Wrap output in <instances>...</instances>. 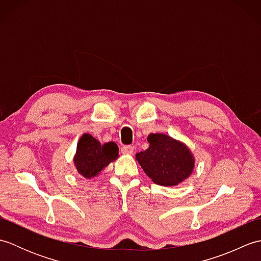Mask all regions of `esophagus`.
I'll return each mask as SVG.
<instances>
[{"mask_svg":"<svg viewBox=\"0 0 261 261\" xmlns=\"http://www.w3.org/2000/svg\"><path fill=\"white\" fill-rule=\"evenodd\" d=\"M135 148L132 146H123L121 148V152L123 154H132L134 153Z\"/></svg>","mask_w":261,"mask_h":261,"instance_id":"obj_1","label":"esophagus"}]
</instances>
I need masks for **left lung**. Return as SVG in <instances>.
Listing matches in <instances>:
<instances>
[{"mask_svg": "<svg viewBox=\"0 0 261 261\" xmlns=\"http://www.w3.org/2000/svg\"><path fill=\"white\" fill-rule=\"evenodd\" d=\"M148 142L149 148L137 153V159L154 184L175 186L191 175L194 159L185 145L163 134H151Z\"/></svg>", "mask_w": 261, "mask_h": 261, "instance_id": "8db88e82", "label": "left lung"}]
</instances>
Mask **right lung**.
Instances as JSON below:
<instances>
[{
	"label": "right lung",
	"mask_w": 261,
	"mask_h": 261,
	"mask_svg": "<svg viewBox=\"0 0 261 261\" xmlns=\"http://www.w3.org/2000/svg\"><path fill=\"white\" fill-rule=\"evenodd\" d=\"M119 156V147L114 142L101 145L91 135H83L77 143L74 163L79 173L91 178L101 173V170Z\"/></svg>",
	"instance_id": "right-lung-1"
}]
</instances>
